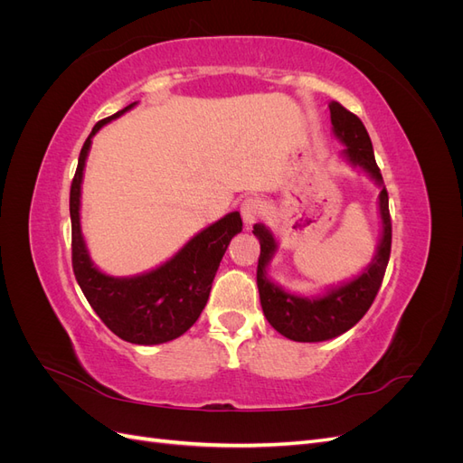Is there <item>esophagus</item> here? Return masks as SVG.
Returning <instances> with one entry per match:
<instances>
[{
    "label": "esophagus",
    "mask_w": 463,
    "mask_h": 463,
    "mask_svg": "<svg viewBox=\"0 0 463 463\" xmlns=\"http://www.w3.org/2000/svg\"><path fill=\"white\" fill-rule=\"evenodd\" d=\"M241 216L247 228H253L255 223L264 216V206L257 197H249L241 203Z\"/></svg>",
    "instance_id": "34e87169"
}]
</instances>
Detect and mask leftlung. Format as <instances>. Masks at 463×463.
<instances>
[{"label": "left lung", "instance_id": "left-lung-1", "mask_svg": "<svg viewBox=\"0 0 463 463\" xmlns=\"http://www.w3.org/2000/svg\"><path fill=\"white\" fill-rule=\"evenodd\" d=\"M330 119L334 125V135L347 146L344 148L345 158L354 165H359L369 172L381 184V167L376 165L371 137L363 121L352 111L345 109L340 102L330 104ZM378 199H381L383 240L373 264L354 282L332 289L325 298H298L269 282L264 276V269L274 253L276 241L270 232L260 226V223L253 228V233L260 241L257 269L260 305L266 320L270 322L274 330L296 342H325L355 326L363 315L369 311L384 279L392 249V220L386 187L381 189V197Z\"/></svg>", "mask_w": 463, "mask_h": 463}]
</instances>
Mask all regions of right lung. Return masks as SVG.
Masks as SVG:
<instances>
[{"label":"right lung","instance_id":"right-lung-1","mask_svg":"<svg viewBox=\"0 0 463 463\" xmlns=\"http://www.w3.org/2000/svg\"><path fill=\"white\" fill-rule=\"evenodd\" d=\"M135 104L94 125L79 154L77 172L69 193L71 213V262L77 282L104 325L121 340L141 345L179 338L201 317L213 288L220 260L235 233L241 232L240 213L223 216L162 264L160 269L135 278H111L96 270L80 235V181L92 135L104 123L119 118Z\"/></svg>","mask_w":463,"mask_h":463}]
</instances>
